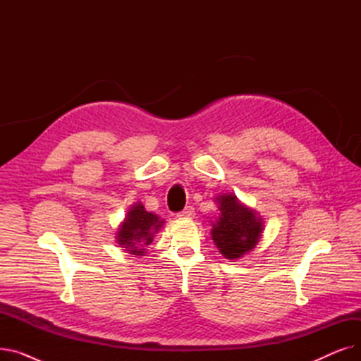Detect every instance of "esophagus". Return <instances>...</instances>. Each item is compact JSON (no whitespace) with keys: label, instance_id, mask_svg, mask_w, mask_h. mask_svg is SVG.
<instances>
[{"label":"esophagus","instance_id":"esophagus-1","mask_svg":"<svg viewBox=\"0 0 361 361\" xmlns=\"http://www.w3.org/2000/svg\"><path fill=\"white\" fill-rule=\"evenodd\" d=\"M178 218H193L195 216V207L193 206H185L184 211L177 214Z\"/></svg>","mask_w":361,"mask_h":361}]
</instances>
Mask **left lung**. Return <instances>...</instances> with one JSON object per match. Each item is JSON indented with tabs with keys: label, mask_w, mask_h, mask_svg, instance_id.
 Segmentation results:
<instances>
[{
	"label": "left lung",
	"mask_w": 361,
	"mask_h": 361,
	"mask_svg": "<svg viewBox=\"0 0 361 361\" xmlns=\"http://www.w3.org/2000/svg\"><path fill=\"white\" fill-rule=\"evenodd\" d=\"M215 202L219 214L211 221V234L219 253L225 259L235 260L256 249L263 233V218L235 195H218Z\"/></svg>",
	"instance_id": "left-lung-1"
}]
</instances>
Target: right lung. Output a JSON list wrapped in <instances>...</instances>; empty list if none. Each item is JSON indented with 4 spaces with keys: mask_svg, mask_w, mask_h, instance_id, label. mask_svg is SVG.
<instances>
[{
    "mask_svg": "<svg viewBox=\"0 0 361 361\" xmlns=\"http://www.w3.org/2000/svg\"><path fill=\"white\" fill-rule=\"evenodd\" d=\"M165 224L158 215L147 212L142 202L133 203L124 221L116 233V240L120 247L130 255L146 256L147 245L154 241L155 234Z\"/></svg>",
    "mask_w": 361,
    "mask_h": 361,
    "instance_id": "right-lung-1",
    "label": "right lung"
}]
</instances>
